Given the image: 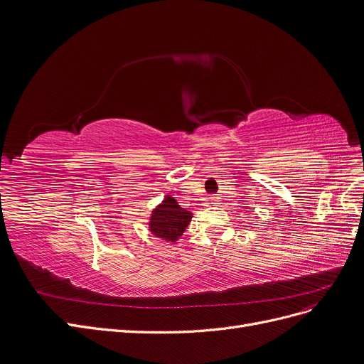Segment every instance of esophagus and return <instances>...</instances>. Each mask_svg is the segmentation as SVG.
Wrapping results in <instances>:
<instances>
[{"label": "esophagus", "mask_w": 364, "mask_h": 364, "mask_svg": "<svg viewBox=\"0 0 364 364\" xmlns=\"http://www.w3.org/2000/svg\"><path fill=\"white\" fill-rule=\"evenodd\" d=\"M211 203H213V204L218 203V198H216V196H211Z\"/></svg>", "instance_id": "34e87169"}]
</instances>
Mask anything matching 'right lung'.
<instances>
[{"instance_id":"1","label":"right lung","mask_w":364,"mask_h":364,"mask_svg":"<svg viewBox=\"0 0 364 364\" xmlns=\"http://www.w3.org/2000/svg\"><path fill=\"white\" fill-rule=\"evenodd\" d=\"M191 220L192 213L181 208L177 200L171 195H166L161 204L153 210L148 228L157 238H164L171 241V243H175L183 235L186 228L189 226Z\"/></svg>"}]
</instances>
